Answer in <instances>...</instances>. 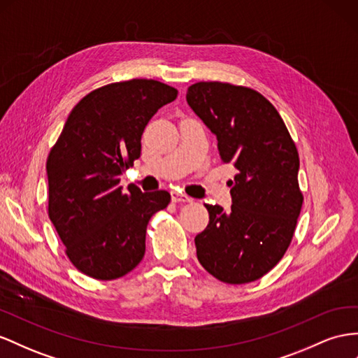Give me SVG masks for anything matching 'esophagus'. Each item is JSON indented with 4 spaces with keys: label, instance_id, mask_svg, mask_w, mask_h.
Instances as JSON below:
<instances>
[{
    "label": "esophagus",
    "instance_id": "esophagus-1",
    "mask_svg": "<svg viewBox=\"0 0 358 358\" xmlns=\"http://www.w3.org/2000/svg\"><path fill=\"white\" fill-rule=\"evenodd\" d=\"M171 200L175 203H189V201H192L191 197H188L187 194H182V192H178V191H171Z\"/></svg>",
    "mask_w": 358,
    "mask_h": 358
}]
</instances>
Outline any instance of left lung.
<instances>
[{"mask_svg":"<svg viewBox=\"0 0 358 358\" xmlns=\"http://www.w3.org/2000/svg\"><path fill=\"white\" fill-rule=\"evenodd\" d=\"M187 102L217 137L221 161L238 170L230 210L205 205L209 224L194 239L197 259L221 282H255L285 256L301 212L295 143L274 105L248 87L196 83Z\"/></svg>","mask_w":358,"mask_h":358,"instance_id":"8db88e82","label":"left lung"}]
</instances>
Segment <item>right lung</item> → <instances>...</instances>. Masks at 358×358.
I'll list each match as a JSON object with an SVG mask.
<instances>
[{
    "mask_svg": "<svg viewBox=\"0 0 358 358\" xmlns=\"http://www.w3.org/2000/svg\"><path fill=\"white\" fill-rule=\"evenodd\" d=\"M178 90L155 80L99 87L75 105L46 161L48 215L83 274L123 277L146 251V229L170 194L123 189L120 176L141 153V135Z\"/></svg>",
    "mask_w": 358,
    "mask_h": 358,
    "instance_id": "1",
    "label": "right lung"
}]
</instances>
